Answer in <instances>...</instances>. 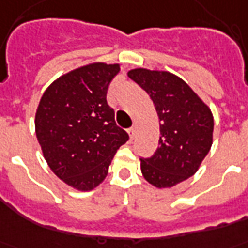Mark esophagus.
Returning <instances> with one entry per match:
<instances>
[{
    "instance_id": "obj_1",
    "label": "esophagus",
    "mask_w": 248,
    "mask_h": 248,
    "mask_svg": "<svg viewBox=\"0 0 248 248\" xmlns=\"http://www.w3.org/2000/svg\"><path fill=\"white\" fill-rule=\"evenodd\" d=\"M127 131H129L130 138L133 139V138H134V135H135V127H130V129L127 130Z\"/></svg>"
}]
</instances>
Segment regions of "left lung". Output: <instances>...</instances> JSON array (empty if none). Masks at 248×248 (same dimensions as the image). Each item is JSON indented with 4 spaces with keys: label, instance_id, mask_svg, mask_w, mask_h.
I'll list each match as a JSON object with an SVG mask.
<instances>
[{
    "label": "left lung",
    "instance_id": "left-lung-1",
    "mask_svg": "<svg viewBox=\"0 0 248 248\" xmlns=\"http://www.w3.org/2000/svg\"><path fill=\"white\" fill-rule=\"evenodd\" d=\"M127 75L151 97L160 124L156 151L140 157L142 173L156 188H170L193 176L208 155L214 127L212 111L172 73L138 68Z\"/></svg>",
    "mask_w": 248,
    "mask_h": 248
}]
</instances>
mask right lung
<instances>
[{
    "mask_svg": "<svg viewBox=\"0 0 248 248\" xmlns=\"http://www.w3.org/2000/svg\"><path fill=\"white\" fill-rule=\"evenodd\" d=\"M118 72V64L78 68L47 88L36 110V138L49 168L78 190L102 183L117 150L129 140L106 101Z\"/></svg>",
    "mask_w": 248,
    "mask_h": 248,
    "instance_id": "add662e5",
    "label": "right lung"
}]
</instances>
